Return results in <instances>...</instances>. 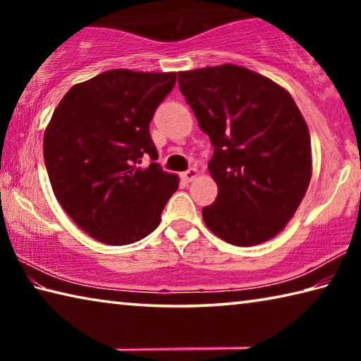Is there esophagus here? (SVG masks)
I'll use <instances>...</instances> for the list:
<instances>
[{
	"label": "esophagus",
	"mask_w": 361,
	"mask_h": 361,
	"mask_svg": "<svg viewBox=\"0 0 361 361\" xmlns=\"http://www.w3.org/2000/svg\"><path fill=\"white\" fill-rule=\"evenodd\" d=\"M195 176H197V169H194V167L188 169L186 172L181 173V178L185 180V181H191L192 178H195Z\"/></svg>",
	"instance_id": "obj_1"
}]
</instances>
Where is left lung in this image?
<instances>
[{
    "instance_id": "8db88e82",
    "label": "left lung",
    "mask_w": 361,
    "mask_h": 361,
    "mask_svg": "<svg viewBox=\"0 0 361 361\" xmlns=\"http://www.w3.org/2000/svg\"><path fill=\"white\" fill-rule=\"evenodd\" d=\"M180 92L213 146L215 202L202 209L213 234L237 247L277 235L307 191L310 135L295 100L237 65L181 71Z\"/></svg>"
}]
</instances>
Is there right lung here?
<instances>
[{"instance_id":"1","label":"right lung","mask_w":361,"mask_h":361,"mask_svg":"<svg viewBox=\"0 0 361 361\" xmlns=\"http://www.w3.org/2000/svg\"><path fill=\"white\" fill-rule=\"evenodd\" d=\"M175 82L176 73L109 70L73 85L54 111L42 143L49 180L59 204L95 240H142L178 188V176L154 162L149 135Z\"/></svg>"}]
</instances>
